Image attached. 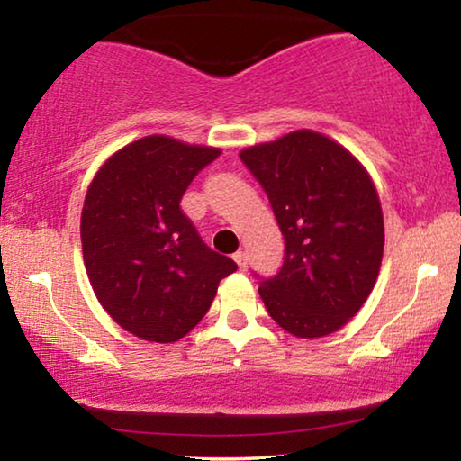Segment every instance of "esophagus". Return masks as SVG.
<instances>
[{"label": "esophagus", "instance_id": "esophagus-1", "mask_svg": "<svg viewBox=\"0 0 461 461\" xmlns=\"http://www.w3.org/2000/svg\"><path fill=\"white\" fill-rule=\"evenodd\" d=\"M232 260H235L239 264V268H245V264H248V254H245L243 249H239L232 254Z\"/></svg>", "mask_w": 461, "mask_h": 461}]
</instances>
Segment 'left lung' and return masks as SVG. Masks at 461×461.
Returning <instances> with one entry per match:
<instances>
[{
  "instance_id": "left-lung-1",
  "label": "left lung",
  "mask_w": 461,
  "mask_h": 461,
  "mask_svg": "<svg viewBox=\"0 0 461 461\" xmlns=\"http://www.w3.org/2000/svg\"><path fill=\"white\" fill-rule=\"evenodd\" d=\"M241 161L285 239L279 273L256 275L268 314L298 338L338 331L380 273L384 218L374 182L344 147L308 130L245 149Z\"/></svg>"
}]
</instances>
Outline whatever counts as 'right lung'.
Returning a JSON list of instances; mask_svg holds the SVG:
<instances>
[{
    "mask_svg": "<svg viewBox=\"0 0 461 461\" xmlns=\"http://www.w3.org/2000/svg\"><path fill=\"white\" fill-rule=\"evenodd\" d=\"M218 157L147 136L113 155L87 188L81 248L94 294L115 323L149 342L185 338L237 270L180 210L194 176Z\"/></svg>",
    "mask_w": 461,
    "mask_h": 461,
    "instance_id": "1",
    "label": "right lung"
}]
</instances>
